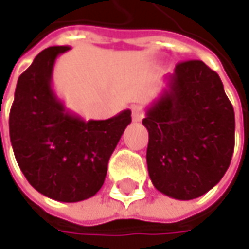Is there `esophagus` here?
Returning <instances> with one entry per match:
<instances>
[{
	"instance_id": "34e87169",
	"label": "esophagus",
	"mask_w": 249,
	"mask_h": 249,
	"mask_svg": "<svg viewBox=\"0 0 249 249\" xmlns=\"http://www.w3.org/2000/svg\"><path fill=\"white\" fill-rule=\"evenodd\" d=\"M131 116L134 122H140V120L144 118V109H142V105H133L131 107Z\"/></svg>"
}]
</instances>
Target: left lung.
<instances>
[{
  "instance_id": "left-lung-1",
  "label": "left lung",
  "mask_w": 249,
  "mask_h": 249,
  "mask_svg": "<svg viewBox=\"0 0 249 249\" xmlns=\"http://www.w3.org/2000/svg\"><path fill=\"white\" fill-rule=\"evenodd\" d=\"M145 112L147 166L154 187L188 201L222 180L234 151V109L219 74L202 61L177 63Z\"/></svg>"
}]
</instances>
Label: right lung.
<instances>
[{
	"instance_id": "right-lung-1",
	"label": "right lung",
	"mask_w": 249,
	"mask_h": 249,
	"mask_svg": "<svg viewBox=\"0 0 249 249\" xmlns=\"http://www.w3.org/2000/svg\"><path fill=\"white\" fill-rule=\"evenodd\" d=\"M69 50L68 45L44 50L19 76L9 137L22 173L40 194L79 202L100 191L131 110L107 120H84L66 109L53 89V72L56 58Z\"/></svg>"
}]
</instances>
